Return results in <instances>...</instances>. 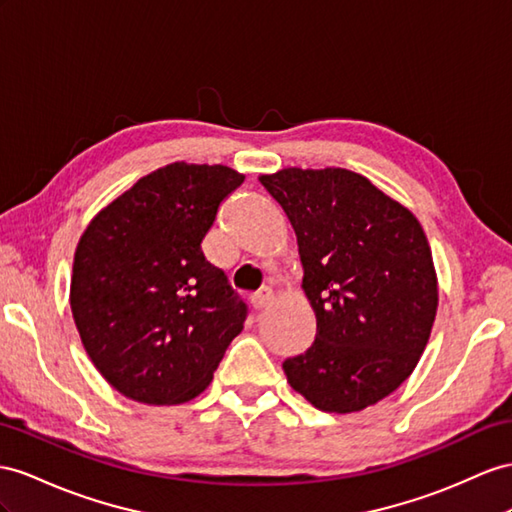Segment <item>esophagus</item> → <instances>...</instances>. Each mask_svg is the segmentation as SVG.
<instances>
[{
    "instance_id": "obj_1",
    "label": "esophagus",
    "mask_w": 512,
    "mask_h": 512,
    "mask_svg": "<svg viewBox=\"0 0 512 512\" xmlns=\"http://www.w3.org/2000/svg\"><path fill=\"white\" fill-rule=\"evenodd\" d=\"M272 303V294L268 292V290H264V292H259L257 296H253V307L259 311V309H266L268 305Z\"/></svg>"
}]
</instances>
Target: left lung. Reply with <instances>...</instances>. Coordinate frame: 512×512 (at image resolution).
I'll return each mask as SVG.
<instances>
[{
  "mask_svg": "<svg viewBox=\"0 0 512 512\" xmlns=\"http://www.w3.org/2000/svg\"><path fill=\"white\" fill-rule=\"evenodd\" d=\"M296 233L316 342L287 383L326 413H357L415 370L439 307L426 233L409 207L348 168L259 175Z\"/></svg>",
  "mask_w": 512,
  "mask_h": 512,
  "instance_id": "1",
  "label": "left lung"
}]
</instances>
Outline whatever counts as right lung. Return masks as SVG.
Returning <instances> with one entry per match:
<instances>
[{"label":"right lung","instance_id":"obj_1","mask_svg":"<svg viewBox=\"0 0 512 512\" xmlns=\"http://www.w3.org/2000/svg\"><path fill=\"white\" fill-rule=\"evenodd\" d=\"M244 175L173 162L99 209L73 255L69 303L99 374L125 398L183 404L212 383L246 307L201 251Z\"/></svg>","mask_w":512,"mask_h":512}]
</instances>
